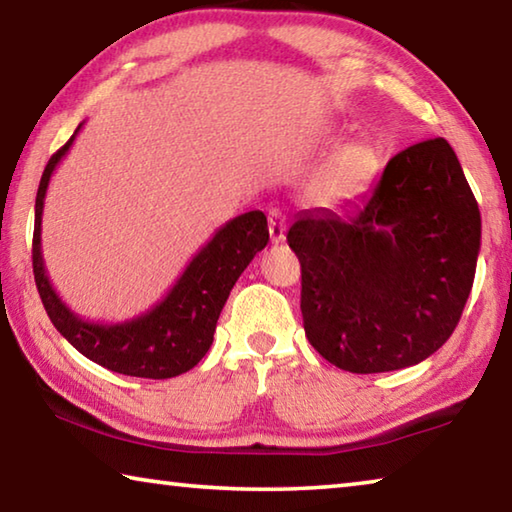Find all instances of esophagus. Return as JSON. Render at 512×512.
<instances>
[{
  "instance_id": "obj_1",
  "label": "esophagus",
  "mask_w": 512,
  "mask_h": 512,
  "mask_svg": "<svg viewBox=\"0 0 512 512\" xmlns=\"http://www.w3.org/2000/svg\"><path fill=\"white\" fill-rule=\"evenodd\" d=\"M268 235H271L273 244H280V241H284V235H287V219H284L280 210L268 212Z\"/></svg>"
}]
</instances>
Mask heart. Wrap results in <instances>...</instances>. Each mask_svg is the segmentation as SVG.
<instances>
[{"label": "heart", "mask_w": 512, "mask_h": 512, "mask_svg": "<svg viewBox=\"0 0 512 512\" xmlns=\"http://www.w3.org/2000/svg\"><path fill=\"white\" fill-rule=\"evenodd\" d=\"M323 144H332L334 135L325 133ZM381 167V155L377 146L366 137L352 140L336 149L325 162L323 171L314 185V194L325 203H343L359 196Z\"/></svg>", "instance_id": "obj_1"}]
</instances>
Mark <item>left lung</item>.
Here are the masks:
<instances>
[{"mask_svg":"<svg viewBox=\"0 0 512 512\" xmlns=\"http://www.w3.org/2000/svg\"><path fill=\"white\" fill-rule=\"evenodd\" d=\"M287 241L314 350L370 375L431 357L458 325L481 250V212L443 137L391 158L370 194L302 210Z\"/></svg>","mask_w":512,"mask_h":512,"instance_id":"1","label":"left lung"}]
</instances>
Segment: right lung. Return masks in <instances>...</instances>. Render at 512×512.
<instances>
[{"label":"right lung","instance_id":"1","mask_svg":"<svg viewBox=\"0 0 512 512\" xmlns=\"http://www.w3.org/2000/svg\"><path fill=\"white\" fill-rule=\"evenodd\" d=\"M79 124L69 142L51 155L42 171L33 228V275L47 316L83 357L119 375L169 379L192 370L214 341L216 320L232 287L268 244L264 212L253 210L230 219L198 250L183 275L158 305L124 323H92L69 309L51 287L42 259V212L49 180L72 149Z\"/></svg>","mask_w":512,"mask_h":512}]
</instances>
